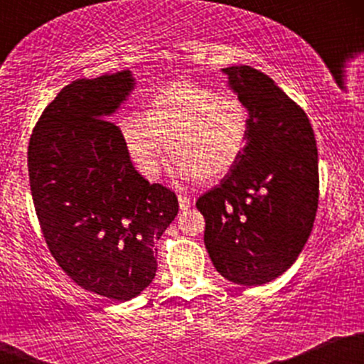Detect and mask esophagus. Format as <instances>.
I'll return each instance as SVG.
<instances>
[{"label": "esophagus", "mask_w": 364, "mask_h": 364, "mask_svg": "<svg viewBox=\"0 0 364 364\" xmlns=\"http://www.w3.org/2000/svg\"><path fill=\"white\" fill-rule=\"evenodd\" d=\"M178 202H179V208H181V210H188V208L193 205L195 200L188 195H179Z\"/></svg>", "instance_id": "34e87169"}]
</instances>
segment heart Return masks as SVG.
Here are the masks:
<instances>
[{"instance_id": "b5f03b06", "label": "heart", "mask_w": 364, "mask_h": 364, "mask_svg": "<svg viewBox=\"0 0 364 364\" xmlns=\"http://www.w3.org/2000/svg\"><path fill=\"white\" fill-rule=\"evenodd\" d=\"M250 128V109L237 95L191 82L166 87L144 107L141 119L119 124L133 166L149 181L161 176L166 147L181 179L224 178L243 157Z\"/></svg>"}]
</instances>
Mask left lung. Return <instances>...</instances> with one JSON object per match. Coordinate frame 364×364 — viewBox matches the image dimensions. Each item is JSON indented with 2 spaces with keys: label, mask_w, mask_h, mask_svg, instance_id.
Here are the masks:
<instances>
[{
  "label": "left lung",
  "mask_w": 364,
  "mask_h": 364,
  "mask_svg": "<svg viewBox=\"0 0 364 364\" xmlns=\"http://www.w3.org/2000/svg\"><path fill=\"white\" fill-rule=\"evenodd\" d=\"M228 85L252 118L243 157L196 200L203 243L215 270L241 286H262L296 262L318 207V152L310 119L272 78L229 66Z\"/></svg>",
  "instance_id": "8db88e82"
}]
</instances>
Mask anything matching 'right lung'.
<instances>
[{
    "label": "right lung",
    "mask_w": 364,
    "mask_h": 364,
    "mask_svg": "<svg viewBox=\"0 0 364 364\" xmlns=\"http://www.w3.org/2000/svg\"><path fill=\"white\" fill-rule=\"evenodd\" d=\"M135 89L129 70L78 78L46 107L28 178L49 252L83 289L116 301L156 277L157 241L178 215L169 188L133 168L111 116Z\"/></svg>",
    "instance_id": "add662e5"
}]
</instances>
